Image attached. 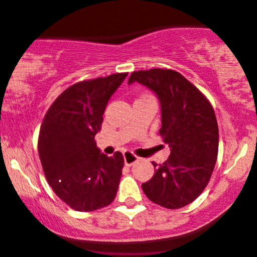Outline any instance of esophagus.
I'll return each mask as SVG.
<instances>
[{
  "label": "esophagus",
  "instance_id": "34e87169",
  "mask_svg": "<svg viewBox=\"0 0 257 257\" xmlns=\"http://www.w3.org/2000/svg\"><path fill=\"white\" fill-rule=\"evenodd\" d=\"M138 159H139L138 157L134 156V154L131 153V152H125V153H124V163H125V166L131 167L132 164L136 163Z\"/></svg>",
  "mask_w": 257,
  "mask_h": 257
}]
</instances>
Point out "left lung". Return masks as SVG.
I'll list each match as a JSON object with an SVG mask.
<instances>
[{
	"label": "left lung",
	"mask_w": 257,
	"mask_h": 257,
	"mask_svg": "<svg viewBox=\"0 0 257 257\" xmlns=\"http://www.w3.org/2000/svg\"><path fill=\"white\" fill-rule=\"evenodd\" d=\"M151 89L161 104L159 134L171 148L154 176L142 184L152 202L176 210L196 200L211 178L218 152V125L206 96L173 70L151 69L132 73L128 84Z\"/></svg>",
	"instance_id": "obj_1"
}]
</instances>
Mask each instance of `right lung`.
I'll return each mask as SVG.
<instances>
[{"label": "right lung", "mask_w": 257, "mask_h": 257, "mask_svg": "<svg viewBox=\"0 0 257 257\" xmlns=\"http://www.w3.org/2000/svg\"><path fill=\"white\" fill-rule=\"evenodd\" d=\"M126 75L74 84L57 96L42 121L37 144L42 169L57 197L76 211L99 210L116 196L123 154L101 153L94 138L109 99Z\"/></svg>", "instance_id": "obj_1"}]
</instances>
